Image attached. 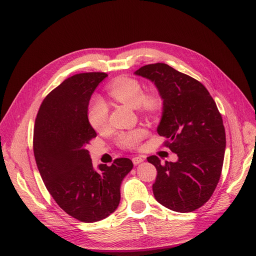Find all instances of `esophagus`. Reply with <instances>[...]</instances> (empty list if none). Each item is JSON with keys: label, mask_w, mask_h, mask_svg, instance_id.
<instances>
[{"label": "esophagus", "mask_w": 256, "mask_h": 256, "mask_svg": "<svg viewBox=\"0 0 256 256\" xmlns=\"http://www.w3.org/2000/svg\"><path fill=\"white\" fill-rule=\"evenodd\" d=\"M132 162L134 165H138L142 162H144V159L142 158V156H134V158H132Z\"/></svg>", "instance_id": "1"}]
</instances>
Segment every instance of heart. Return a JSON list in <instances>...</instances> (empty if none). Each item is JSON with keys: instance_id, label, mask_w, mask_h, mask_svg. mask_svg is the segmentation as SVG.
I'll list each match as a JSON object with an SVG mask.
<instances>
[{"instance_id": "b5f03b06", "label": "heart", "mask_w": 256, "mask_h": 256, "mask_svg": "<svg viewBox=\"0 0 256 256\" xmlns=\"http://www.w3.org/2000/svg\"><path fill=\"white\" fill-rule=\"evenodd\" d=\"M108 95L116 102L132 108H142L146 112H156L161 106L160 97L144 93L142 86L135 78L120 76L114 80L108 87ZM108 108L102 98H94L87 112V119L95 131H102L106 127ZM146 135V130L136 129L118 135L116 142L124 148H135Z\"/></svg>"}]
</instances>
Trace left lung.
I'll return each instance as SVG.
<instances>
[{"instance_id": "8db88e82", "label": "left lung", "mask_w": 256, "mask_h": 256, "mask_svg": "<svg viewBox=\"0 0 256 256\" xmlns=\"http://www.w3.org/2000/svg\"><path fill=\"white\" fill-rule=\"evenodd\" d=\"M134 74L158 90L163 112L156 132L178 156L164 165L156 156L148 158L158 173L154 198L170 210L192 212L210 199L220 178L226 150L222 114L203 84L166 64H148Z\"/></svg>"}]
</instances>
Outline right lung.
Instances as JSON below:
<instances>
[{
	"instance_id": "right-lung-1",
	"label": "right lung",
	"mask_w": 256,
	"mask_h": 256,
	"mask_svg": "<svg viewBox=\"0 0 256 256\" xmlns=\"http://www.w3.org/2000/svg\"><path fill=\"white\" fill-rule=\"evenodd\" d=\"M106 72L68 78L52 90L38 112L34 154L41 178L55 202L83 222L104 220L119 206L121 184L132 170L130 159L93 167L87 146L96 137L87 119L88 106Z\"/></svg>"
}]
</instances>
